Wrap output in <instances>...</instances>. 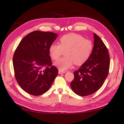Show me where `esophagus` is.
I'll return each mask as SVG.
<instances>
[{
	"label": "esophagus",
	"mask_w": 124,
	"mask_h": 124,
	"mask_svg": "<svg viewBox=\"0 0 124 124\" xmlns=\"http://www.w3.org/2000/svg\"><path fill=\"white\" fill-rule=\"evenodd\" d=\"M58 73H59V74H64V73H65V71H62V70H59Z\"/></svg>",
	"instance_id": "esophagus-1"
}]
</instances>
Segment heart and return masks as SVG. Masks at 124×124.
Instances as JSON below:
<instances>
[{
  "label": "heart",
  "mask_w": 124,
  "mask_h": 124,
  "mask_svg": "<svg viewBox=\"0 0 124 124\" xmlns=\"http://www.w3.org/2000/svg\"><path fill=\"white\" fill-rule=\"evenodd\" d=\"M59 44H51L49 51L54 60L58 59L65 51V56L54 63L60 70L70 69L74 63L76 65L85 64L93 50V44L90 40L75 33L63 35L59 39Z\"/></svg>",
  "instance_id": "b5f03b06"
}]
</instances>
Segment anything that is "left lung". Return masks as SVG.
Here are the masks:
<instances>
[{
	"label": "left lung",
	"mask_w": 124,
	"mask_h": 124,
	"mask_svg": "<svg viewBox=\"0 0 124 124\" xmlns=\"http://www.w3.org/2000/svg\"><path fill=\"white\" fill-rule=\"evenodd\" d=\"M94 45L90 58L74 72L70 87L81 96L90 95L99 90L107 78L110 69V56L107 46L99 36L94 34Z\"/></svg>",
	"instance_id": "obj_1"
}]
</instances>
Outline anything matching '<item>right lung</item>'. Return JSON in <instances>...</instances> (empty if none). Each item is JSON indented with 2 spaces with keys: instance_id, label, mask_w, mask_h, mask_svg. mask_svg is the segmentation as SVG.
Wrapping results in <instances>:
<instances>
[{
  "instance_id": "obj_1",
  "label": "right lung",
  "mask_w": 124,
  "mask_h": 124,
  "mask_svg": "<svg viewBox=\"0 0 124 124\" xmlns=\"http://www.w3.org/2000/svg\"><path fill=\"white\" fill-rule=\"evenodd\" d=\"M57 34L34 31L26 35L13 58L14 75L24 92L34 96L44 94L51 86L58 70L52 65L49 47Z\"/></svg>"
}]
</instances>
